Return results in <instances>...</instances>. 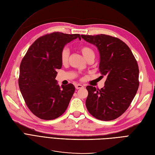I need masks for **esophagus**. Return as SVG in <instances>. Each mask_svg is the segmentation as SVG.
I'll list each match as a JSON object with an SVG mask.
<instances>
[{"label":"esophagus","instance_id":"esophagus-1","mask_svg":"<svg viewBox=\"0 0 155 155\" xmlns=\"http://www.w3.org/2000/svg\"><path fill=\"white\" fill-rule=\"evenodd\" d=\"M75 87H76V88L78 90V89L83 88L84 87H83L82 85H80V84H77V85H75Z\"/></svg>","mask_w":155,"mask_h":155}]
</instances>
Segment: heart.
Returning a JSON list of instances; mask_svg holds the SVG:
<instances>
[{"instance_id":"obj_1","label":"heart","mask_w":155,"mask_h":155,"mask_svg":"<svg viewBox=\"0 0 155 155\" xmlns=\"http://www.w3.org/2000/svg\"><path fill=\"white\" fill-rule=\"evenodd\" d=\"M81 51L87 60L91 58L94 59L95 57V54L94 50L88 47L87 46H83L81 48ZM69 58V50L67 48H64L63 50L61 51V61L63 64H65L68 63Z\"/></svg>"}]
</instances>
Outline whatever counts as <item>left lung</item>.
Wrapping results in <instances>:
<instances>
[{
	"label": "left lung",
	"instance_id": "left-lung-1",
	"mask_svg": "<svg viewBox=\"0 0 155 155\" xmlns=\"http://www.w3.org/2000/svg\"><path fill=\"white\" fill-rule=\"evenodd\" d=\"M100 53V72L107 76L104 87L87 86L86 107L96 118L110 121L127 109L139 87V69L132 51L121 40L105 34L81 35Z\"/></svg>",
	"mask_w": 155,
	"mask_h": 155
}]
</instances>
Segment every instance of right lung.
Returning a JSON list of instances; mask_svg holds the SVG:
<instances>
[{"label":"right lung","instance_id":"add662e5","mask_svg":"<svg viewBox=\"0 0 155 155\" xmlns=\"http://www.w3.org/2000/svg\"><path fill=\"white\" fill-rule=\"evenodd\" d=\"M79 34L54 32L37 39L23 58L18 85L26 104L38 118L50 120L67 110L75 91L73 84L60 87L55 80L61 68V53L64 46Z\"/></svg>","mask_w":155,"mask_h":155}]
</instances>
